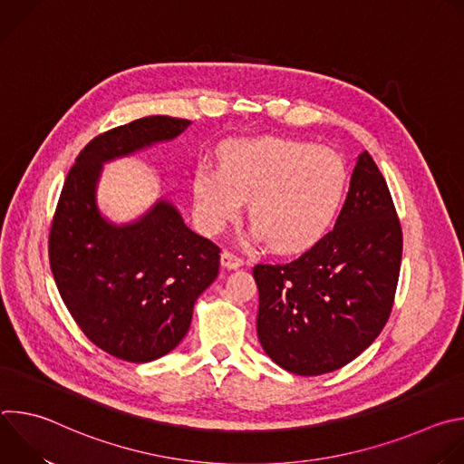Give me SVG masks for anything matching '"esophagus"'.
<instances>
[{
  "mask_svg": "<svg viewBox=\"0 0 464 464\" xmlns=\"http://www.w3.org/2000/svg\"><path fill=\"white\" fill-rule=\"evenodd\" d=\"M220 260H222V266L227 268V270H235V268H238V266H242V264H244V260L240 256H237L235 253H231L227 249L222 251Z\"/></svg>",
  "mask_w": 464,
  "mask_h": 464,
  "instance_id": "obj_1",
  "label": "esophagus"
}]
</instances>
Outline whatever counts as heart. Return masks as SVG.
Listing matches in <instances>:
<instances>
[{"mask_svg": "<svg viewBox=\"0 0 464 464\" xmlns=\"http://www.w3.org/2000/svg\"><path fill=\"white\" fill-rule=\"evenodd\" d=\"M222 165H198L192 190L200 227L220 233L249 200L256 237L276 249L315 244L338 217L347 167L328 147L283 138L233 140L220 150Z\"/></svg>", "mask_w": 464, "mask_h": 464, "instance_id": "heart-1", "label": "heart"}]
</instances>
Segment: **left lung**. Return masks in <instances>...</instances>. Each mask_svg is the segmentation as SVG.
I'll return each mask as SVG.
<instances>
[{"label":"left lung","instance_id":"left-lung-1","mask_svg":"<svg viewBox=\"0 0 464 464\" xmlns=\"http://www.w3.org/2000/svg\"><path fill=\"white\" fill-rule=\"evenodd\" d=\"M402 227L369 152L358 156L333 231L285 264H256L258 342L299 374L333 372L385 326L399 283Z\"/></svg>","mask_w":464,"mask_h":464}]
</instances>
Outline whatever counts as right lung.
Returning <instances> with one entry per match:
<instances>
[{"label":"right lung","mask_w":464,"mask_h":464,"mask_svg":"<svg viewBox=\"0 0 464 464\" xmlns=\"http://www.w3.org/2000/svg\"><path fill=\"white\" fill-rule=\"evenodd\" d=\"M188 124L150 115L93 138L53 217L49 262L62 301L90 342L124 362L158 360L183 340L196 299L218 276L220 247L190 231L167 200L130 224L108 222L97 183L102 163L170 141Z\"/></svg>","instance_id":"right-lung-1"}]
</instances>
